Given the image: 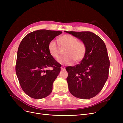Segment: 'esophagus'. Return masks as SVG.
<instances>
[{"instance_id":"34e87169","label":"esophagus","mask_w":123,"mask_h":123,"mask_svg":"<svg viewBox=\"0 0 123 123\" xmlns=\"http://www.w3.org/2000/svg\"><path fill=\"white\" fill-rule=\"evenodd\" d=\"M61 70H65V67H61Z\"/></svg>"}]
</instances>
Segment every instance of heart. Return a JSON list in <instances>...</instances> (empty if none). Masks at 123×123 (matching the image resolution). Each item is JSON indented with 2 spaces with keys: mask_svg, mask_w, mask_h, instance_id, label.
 <instances>
[{
  "mask_svg": "<svg viewBox=\"0 0 123 123\" xmlns=\"http://www.w3.org/2000/svg\"><path fill=\"white\" fill-rule=\"evenodd\" d=\"M58 42L62 47H65L64 56L58 59L57 62L62 65L72 64L73 62H79L83 60L87 52V47L85 43L79 42L74 36L66 34L58 38ZM48 50L50 55L54 58L59 56L57 44L54 40H51L48 44Z\"/></svg>",
  "mask_w": 123,
  "mask_h": 123,
  "instance_id": "1",
  "label": "heart"
}]
</instances>
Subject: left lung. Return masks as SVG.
Listing matches in <instances>:
<instances>
[{
    "label": "left lung",
    "instance_id": "left-lung-1",
    "mask_svg": "<svg viewBox=\"0 0 123 123\" xmlns=\"http://www.w3.org/2000/svg\"><path fill=\"white\" fill-rule=\"evenodd\" d=\"M85 43L87 52L80 64L66 68L70 92L76 98L88 99L102 90L108 77L110 62L106 46L98 36L90 31H64Z\"/></svg>",
    "mask_w": 123,
    "mask_h": 123
}]
</instances>
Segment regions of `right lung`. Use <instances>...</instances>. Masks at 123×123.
I'll list each match as a JSON object with an SVG mask.
<instances>
[{
  "label": "right lung",
  "mask_w": 123,
  "mask_h": 123,
  "mask_svg": "<svg viewBox=\"0 0 123 123\" xmlns=\"http://www.w3.org/2000/svg\"><path fill=\"white\" fill-rule=\"evenodd\" d=\"M62 31L39 30L29 33L18 47L16 73L26 94L35 99L47 97L61 71V65L49 53L48 44ZM48 67L53 70H45Z\"/></svg>",
  "instance_id": "right-lung-1"
}]
</instances>
